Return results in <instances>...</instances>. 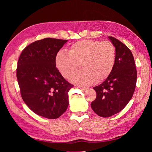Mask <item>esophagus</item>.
<instances>
[{"label": "esophagus", "mask_w": 152, "mask_h": 152, "mask_svg": "<svg viewBox=\"0 0 152 152\" xmlns=\"http://www.w3.org/2000/svg\"><path fill=\"white\" fill-rule=\"evenodd\" d=\"M79 88L81 89L82 90H86L87 89V87H82V86H79Z\"/></svg>", "instance_id": "obj_1"}]
</instances>
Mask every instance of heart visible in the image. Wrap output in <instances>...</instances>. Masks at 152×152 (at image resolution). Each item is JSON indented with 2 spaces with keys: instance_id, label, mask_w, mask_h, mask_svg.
Wrapping results in <instances>:
<instances>
[{
  "instance_id": "obj_1",
  "label": "heart",
  "mask_w": 152,
  "mask_h": 152,
  "mask_svg": "<svg viewBox=\"0 0 152 152\" xmlns=\"http://www.w3.org/2000/svg\"><path fill=\"white\" fill-rule=\"evenodd\" d=\"M117 59L115 47L110 41L85 40L73 44L68 54L59 51L55 65L62 77L68 79L79 67L83 70L72 76L78 86H87L107 79L112 72Z\"/></svg>"
}]
</instances>
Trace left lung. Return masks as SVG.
<instances>
[{
	"instance_id": "left-lung-1",
	"label": "left lung",
	"mask_w": 152,
	"mask_h": 152,
	"mask_svg": "<svg viewBox=\"0 0 152 152\" xmlns=\"http://www.w3.org/2000/svg\"><path fill=\"white\" fill-rule=\"evenodd\" d=\"M108 39L116 49L115 65L107 79L93 87L96 98L91 104L93 111L102 117L113 115L124 108L134 94L137 79L135 61L131 50L113 37Z\"/></svg>"
}]
</instances>
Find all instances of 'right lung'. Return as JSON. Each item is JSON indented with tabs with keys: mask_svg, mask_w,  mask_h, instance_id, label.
I'll return each mask as SVG.
<instances>
[{
	"mask_svg": "<svg viewBox=\"0 0 152 152\" xmlns=\"http://www.w3.org/2000/svg\"><path fill=\"white\" fill-rule=\"evenodd\" d=\"M68 40L45 38L30 44L21 53L16 76L23 100L38 115L50 119L66 110L73 86L58 71L55 58Z\"/></svg>",
	"mask_w": 152,
	"mask_h": 152,
	"instance_id": "right-lung-1",
	"label": "right lung"
}]
</instances>
